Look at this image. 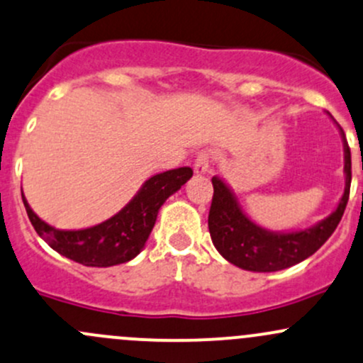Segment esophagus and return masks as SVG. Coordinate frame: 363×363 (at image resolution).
<instances>
[{
	"label": "esophagus",
	"mask_w": 363,
	"mask_h": 363,
	"mask_svg": "<svg viewBox=\"0 0 363 363\" xmlns=\"http://www.w3.org/2000/svg\"><path fill=\"white\" fill-rule=\"evenodd\" d=\"M208 167H211V156L207 152H200L194 160V174L205 175L208 172Z\"/></svg>",
	"instance_id": "34e87169"
}]
</instances>
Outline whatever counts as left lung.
I'll use <instances>...</instances> for the list:
<instances>
[{
    "mask_svg": "<svg viewBox=\"0 0 363 363\" xmlns=\"http://www.w3.org/2000/svg\"><path fill=\"white\" fill-rule=\"evenodd\" d=\"M337 128L345 150V193L335 211L310 228L269 231L259 226L242 211V205L238 203V198L230 184L217 175L212 177L213 198L208 212V231L213 247L228 262L247 272H280L308 259L330 238L345 213L352 184V152L345 132L339 125Z\"/></svg>",
    "mask_w": 363,
    "mask_h": 363,
    "instance_id": "1",
    "label": "left lung"
}]
</instances>
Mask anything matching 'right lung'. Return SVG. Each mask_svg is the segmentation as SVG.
<instances>
[{
    "mask_svg": "<svg viewBox=\"0 0 363 363\" xmlns=\"http://www.w3.org/2000/svg\"><path fill=\"white\" fill-rule=\"evenodd\" d=\"M191 175L189 167L152 175L120 212L104 223L83 230H57L34 213L24 193L22 201L34 230L53 250L83 266L109 268L132 261L144 249L162 205Z\"/></svg>",
    "mask_w": 363,
    "mask_h": 363,
    "instance_id": "add662e5",
    "label": "right lung"
}]
</instances>
